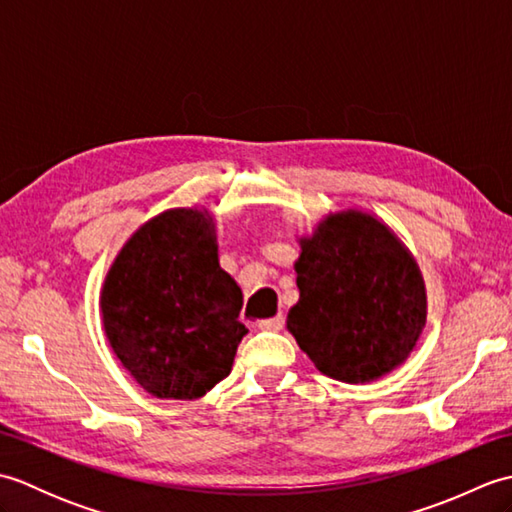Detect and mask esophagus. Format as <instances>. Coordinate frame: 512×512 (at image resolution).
Wrapping results in <instances>:
<instances>
[{
  "mask_svg": "<svg viewBox=\"0 0 512 512\" xmlns=\"http://www.w3.org/2000/svg\"><path fill=\"white\" fill-rule=\"evenodd\" d=\"M259 330H268V332H279L281 328H284V314H277V317H270V319H264L259 321Z\"/></svg>",
  "mask_w": 512,
  "mask_h": 512,
  "instance_id": "34e87169",
  "label": "esophagus"
}]
</instances>
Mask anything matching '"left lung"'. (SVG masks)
Masks as SVG:
<instances>
[{
	"label": "left lung",
	"mask_w": 512,
	"mask_h": 512,
	"mask_svg": "<svg viewBox=\"0 0 512 512\" xmlns=\"http://www.w3.org/2000/svg\"><path fill=\"white\" fill-rule=\"evenodd\" d=\"M299 246V301L286 328L314 367L358 385L405 363L427 323V288L398 235L347 209L325 215Z\"/></svg>",
	"instance_id": "8db88e82"
}]
</instances>
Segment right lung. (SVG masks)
Segmentation results:
<instances>
[{"label": "right lung", "instance_id": "1", "mask_svg": "<svg viewBox=\"0 0 512 512\" xmlns=\"http://www.w3.org/2000/svg\"><path fill=\"white\" fill-rule=\"evenodd\" d=\"M242 288L217 259L213 215L167 209L127 239L101 290L112 352L147 394L195 400L231 374Z\"/></svg>", "mask_w": 512, "mask_h": 512}]
</instances>
